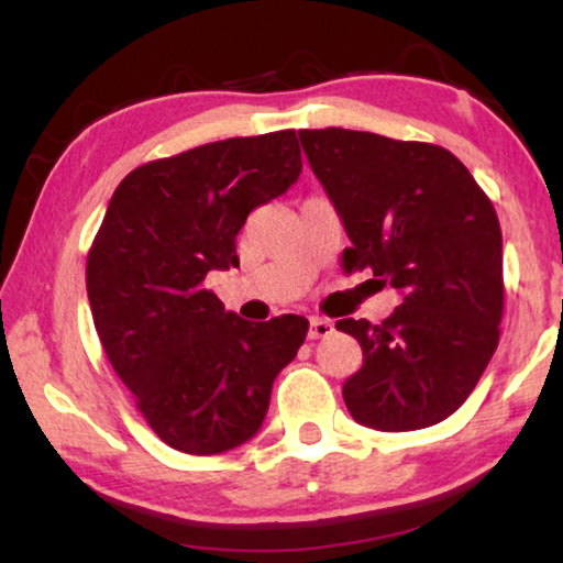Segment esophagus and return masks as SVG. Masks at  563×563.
Returning <instances> with one entry per match:
<instances>
[{"label":"esophagus","instance_id":"1","mask_svg":"<svg viewBox=\"0 0 563 563\" xmlns=\"http://www.w3.org/2000/svg\"><path fill=\"white\" fill-rule=\"evenodd\" d=\"M333 333V322L325 320V318H312L310 320V330H307V338L310 341H318V338H328Z\"/></svg>","mask_w":563,"mask_h":563}]
</instances>
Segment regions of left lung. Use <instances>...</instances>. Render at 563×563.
<instances>
[{
    "instance_id": "8db88e82",
    "label": "left lung",
    "mask_w": 563,
    "mask_h": 563,
    "mask_svg": "<svg viewBox=\"0 0 563 563\" xmlns=\"http://www.w3.org/2000/svg\"><path fill=\"white\" fill-rule=\"evenodd\" d=\"M299 141L351 241L343 268H372L402 297L382 325L335 322L364 351L345 407L387 433L435 426L466 402L499 343L495 207L441 145L343 128L299 130Z\"/></svg>"
}]
</instances>
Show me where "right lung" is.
<instances>
[{"mask_svg": "<svg viewBox=\"0 0 563 563\" xmlns=\"http://www.w3.org/2000/svg\"><path fill=\"white\" fill-rule=\"evenodd\" d=\"M302 172L295 130L228 137L158 158L114 189L87 258L102 349L137 410L176 451L212 456L251 441L276 374L310 322H249L205 289L238 266L235 235Z\"/></svg>", "mask_w": 563, "mask_h": 563, "instance_id": "add662e5", "label": "right lung"}]
</instances>
